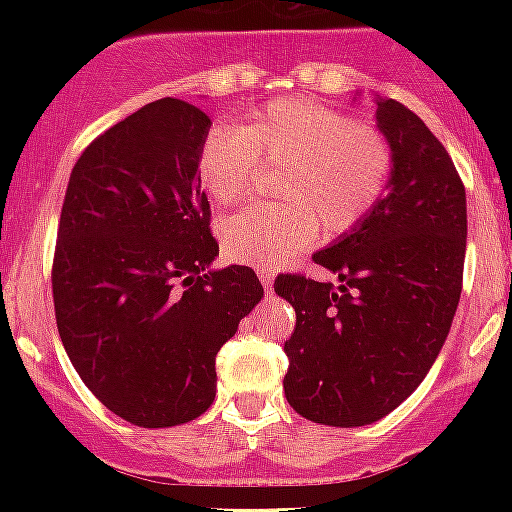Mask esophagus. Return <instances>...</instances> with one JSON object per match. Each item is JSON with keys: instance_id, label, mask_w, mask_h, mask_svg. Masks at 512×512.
I'll return each mask as SVG.
<instances>
[{"instance_id": "esophagus-1", "label": "esophagus", "mask_w": 512, "mask_h": 512, "mask_svg": "<svg viewBox=\"0 0 512 512\" xmlns=\"http://www.w3.org/2000/svg\"><path fill=\"white\" fill-rule=\"evenodd\" d=\"M257 276H260V281H263L265 289L273 287V271H271V268H260V271H257Z\"/></svg>"}]
</instances>
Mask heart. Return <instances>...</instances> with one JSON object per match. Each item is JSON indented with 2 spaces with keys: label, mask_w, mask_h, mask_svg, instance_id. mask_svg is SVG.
Returning a JSON list of instances; mask_svg holds the SVG:
<instances>
[{
  "label": "heart",
  "mask_w": 512,
  "mask_h": 512,
  "mask_svg": "<svg viewBox=\"0 0 512 512\" xmlns=\"http://www.w3.org/2000/svg\"><path fill=\"white\" fill-rule=\"evenodd\" d=\"M260 167L276 204L244 209L220 228L223 252L244 265H281L321 233L356 231L388 193L396 156L377 127L305 98L273 100L236 130H212L196 154V177L220 207L239 204Z\"/></svg>",
  "instance_id": "obj_1"
}]
</instances>
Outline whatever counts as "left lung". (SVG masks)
<instances>
[{"label": "left lung", "mask_w": 512, "mask_h": 512, "mask_svg": "<svg viewBox=\"0 0 512 512\" xmlns=\"http://www.w3.org/2000/svg\"><path fill=\"white\" fill-rule=\"evenodd\" d=\"M396 167L372 215L313 260L340 287L279 273L295 308L284 396L305 420L372 425L412 396L444 348L460 303L468 209L441 140L398 100L377 103Z\"/></svg>", "instance_id": "1"}]
</instances>
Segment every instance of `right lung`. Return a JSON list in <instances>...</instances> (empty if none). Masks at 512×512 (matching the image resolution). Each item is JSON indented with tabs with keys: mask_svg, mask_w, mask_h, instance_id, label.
<instances>
[{
	"mask_svg": "<svg viewBox=\"0 0 512 512\" xmlns=\"http://www.w3.org/2000/svg\"><path fill=\"white\" fill-rule=\"evenodd\" d=\"M209 116L148 103L84 148L52 257L60 340L100 404L138 428L196 420L215 401L217 350L263 297L247 265L209 271L196 154Z\"/></svg>",
	"mask_w": 512,
	"mask_h": 512,
	"instance_id": "1",
	"label": "right lung"
}]
</instances>
